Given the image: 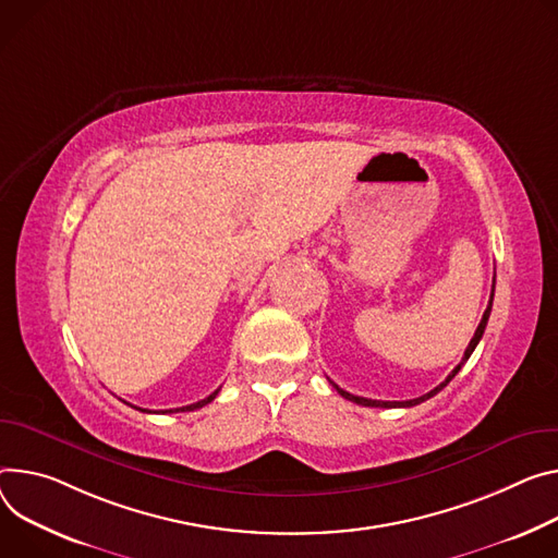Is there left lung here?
<instances>
[{"instance_id": "left-lung-1", "label": "left lung", "mask_w": 558, "mask_h": 558, "mask_svg": "<svg viewBox=\"0 0 558 558\" xmlns=\"http://www.w3.org/2000/svg\"><path fill=\"white\" fill-rule=\"evenodd\" d=\"M492 300H494V284H492V295H489V302H487V310H485V314H483V320H481V325H478V329L474 331V338L470 340V344H468V349H465V356H463V361L453 367V372L438 385V387H434L432 391H427L425 396H421V398H414V400H372V398H363V396H353V393H349V391H344V389H340L336 383H331L333 387H336V391L342 396V398H347V400H351V402H356V404H365V408H414V404H421V402H425L427 398H432V396H436L456 374L461 372V367L468 363V359L472 356V351L476 349V344L481 342V338H483V333H485V327H487V320H489V314H492Z\"/></svg>"}]
</instances>
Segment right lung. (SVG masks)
Returning <instances> with one entry per match:
<instances>
[{
	"label": "right lung",
	"mask_w": 558,
	"mask_h": 558,
	"mask_svg": "<svg viewBox=\"0 0 558 558\" xmlns=\"http://www.w3.org/2000/svg\"><path fill=\"white\" fill-rule=\"evenodd\" d=\"M218 391L220 389H216L211 396H207L205 400H197V402H193V404H186V408H178V410H167L169 414H173V412H193V410H199V408H205V404H209L216 396H218ZM135 410H140V408H135ZM140 412H146V410H140ZM150 414V412H148Z\"/></svg>",
	"instance_id": "obj_1"
}]
</instances>
